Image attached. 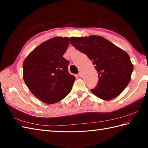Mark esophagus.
<instances>
[{"instance_id":"obj_1","label":"esophagus","mask_w":148,"mask_h":148,"mask_svg":"<svg viewBox=\"0 0 148 148\" xmlns=\"http://www.w3.org/2000/svg\"><path fill=\"white\" fill-rule=\"evenodd\" d=\"M78 76H79V77H81V76H83V73H82V72H79V73H78Z\"/></svg>"}]
</instances>
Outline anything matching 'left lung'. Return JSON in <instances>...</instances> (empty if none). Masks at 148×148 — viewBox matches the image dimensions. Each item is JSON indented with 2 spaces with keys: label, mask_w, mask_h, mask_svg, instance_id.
I'll return each instance as SVG.
<instances>
[{
  "label": "left lung",
  "mask_w": 148,
  "mask_h": 148,
  "mask_svg": "<svg viewBox=\"0 0 148 148\" xmlns=\"http://www.w3.org/2000/svg\"><path fill=\"white\" fill-rule=\"evenodd\" d=\"M69 40L87 55L98 72V84L91 92L105 100L118 96L129 83L134 69L127 53L101 36L72 37Z\"/></svg>",
  "instance_id": "1"
}]
</instances>
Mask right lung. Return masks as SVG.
<instances>
[{"label": "right lung", "instance_id": "right-lung-1", "mask_svg": "<svg viewBox=\"0 0 148 148\" xmlns=\"http://www.w3.org/2000/svg\"><path fill=\"white\" fill-rule=\"evenodd\" d=\"M69 37H56L40 44L25 60L23 79L37 99L46 103L60 101L71 92L76 77L64 58Z\"/></svg>", "mask_w": 148, "mask_h": 148}]
</instances>
